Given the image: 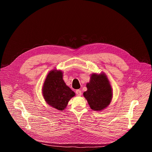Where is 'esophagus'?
Wrapping results in <instances>:
<instances>
[{
    "label": "esophagus",
    "mask_w": 152,
    "mask_h": 152,
    "mask_svg": "<svg viewBox=\"0 0 152 152\" xmlns=\"http://www.w3.org/2000/svg\"><path fill=\"white\" fill-rule=\"evenodd\" d=\"M76 94L77 96H81L82 95V93H81V91L80 90H76Z\"/></svg>",
    "instance_id": "34e87169"
}]
</instances>
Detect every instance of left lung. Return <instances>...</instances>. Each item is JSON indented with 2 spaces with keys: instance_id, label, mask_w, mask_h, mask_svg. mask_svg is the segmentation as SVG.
I'll return each instance as SVG.
<instances>
[{
  "instance_id": "left-lung-1",
  "label": "left lung",
  "mask_w": 152,
  "mask_h": 152,
  "mask_svg": "<svg viewBox=\"0 0 152 152\" xmlns=\"http://www.w3.org/2000/svg\"><path fill=\"white\" fill-rule=\"evenodd\" d=\"M86 88L87 91L83 93V96L92 110L101 111L109 106L113 93L105 73L92 74L90 82L86 84Z\"/></svg>"
}]
</instances>
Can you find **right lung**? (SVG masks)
<instances>
[{"label": "right lung", "mask_w": 152, "mask_h": 152, "mask_svg": "<svg viewBox=\"0 0 152 152\" xmlns=\"http://www.w3.org/2000/svg\"><path fill=\"white\" fill-rule=\"evenodd\" d=\"M63 72L53 69L48 73L44 81L42 94L47 104L58 110H64L75 93L63 80Z\"/></svg>", "instance_id": "add662e5"}]
</instances>
